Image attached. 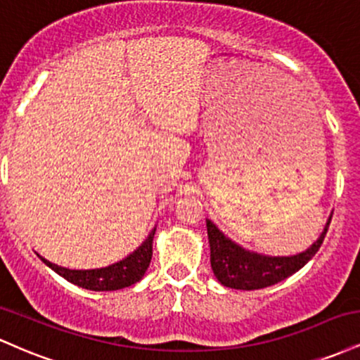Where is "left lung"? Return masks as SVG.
I'll use <instances>...</instances> for the list:
<instances>
[{
    "label": "left lung",
    "mask_w": 360,
    "mask_h": 360,
    "mask_svg": "<svg viewBox=\"0 0 360 360\" xmlns=\"http://www.w3.org/2000/svg\"><path fill=\"white\" fill-rule=\"evenodd\" d=\"M330 220H332V214L325 223L323 232L307 250L295 255H266L243 249L232 238L226 237L212 220L206 218L210 262H212L214 278L220 281L223 286L242 289V291L262 289L284 281L298 272L316 254L323 243Z\"/></svg>",
    "instance_id": "left-lung-1"
}]
</instances>
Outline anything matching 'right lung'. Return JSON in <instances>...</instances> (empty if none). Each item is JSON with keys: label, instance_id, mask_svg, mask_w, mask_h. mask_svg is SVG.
<instances>
[{"label": "right lung", "instance_id": "right-lung-1", "mask_svg": "<svg viewBox=\"0 0 360 360\" xmlns=\"http://www.w3.org/2000/svg\"><path fill=\"white\" fill-rule=\"evenodd\" d=\"M154 235L155 226L148 232L146 240L140 243L134 252H130L127 257L120 259L106 267H98V269H69V267L57 266L40 254L37 255L45 266H49L53 272H57L76 286L89 289V291H117V289L131 286L143 278L152 259Z\"/></svg>", "mask_w": 360, "mask_h": 360}]
</instances>
